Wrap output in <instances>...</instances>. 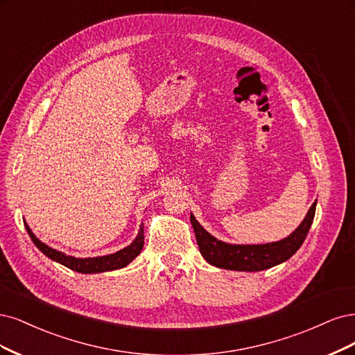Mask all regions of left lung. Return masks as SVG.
<instances>
[{
	"instance_id": "1",
	"label": "left lung",
	"mask_w": 355,
	"mask_h": 355,
	"mask_svg": "<svg viewBox=\"0 0 355 355\" xmlns=\"http://www.w3.org/2000/svg\"><path fill=\"white\" fill-rule=\"evenodd\" d=\"M315 207L317 200L308 209L298 228H295V232L288 237L277 240V242L261 245H236L223 242V240H218L205 230L193 214H190V223L194 234H196L200 254L211 266L234 271H262L288 261L301 248L313 224Z\"/></svg>"
}]
</instances>
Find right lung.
Instances as JSON below:
<instances>
[{
    "label": "right lung",
    "instance_id": "add662e5",
    "mask_svg": "<svg viewBox=\"0 0 355 355\" xmlns=\"http://www.w3.org/2000/svg\"><path fill=\"white\" fill-rule=\"evenodd\" d=\"M25 223L26 232L31 236L33 245H35L41 252L49 257L50 259L59 262V264L71 268L73 271L83 272V274H94V272H105V271H113V270H119L127 267L132 259L140 255L143 245H144V230H143V223L140 224V230L137 237L134 239V242L130 243L127 248H123L115 254H109V255H103V257H93V258H76L72 255H66L64 252H60V250L53 249L49 245L42 243L41 240L32 233L29 225Z\"/></svg>",
    "mask_w": 355,
    "mask_h": 355
}]
</instances>
